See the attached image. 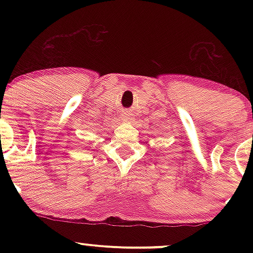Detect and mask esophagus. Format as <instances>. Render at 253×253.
I'll list each match as a JSON object with an SVG mask.
<instances>
[{"mask_svg": "<svg viewBox=\"0 0 253 253\" xmlns=\"http://www.w3.org/2000/svg\"><path fill=\"white\" fill-rule=\"evenodd\" d=\"M123 120H125V121H130V120H132V117H130L129 114H125L124 118H123Z\"/></svg>", "mask_w": 253, "mask_h": 253, "instance_id": "1", "label": "esophagus"}]
</instances>
